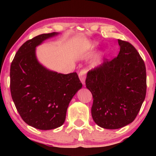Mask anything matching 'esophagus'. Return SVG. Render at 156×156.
Returning a JSON list of instances; mask_svg holds the SVG:
<instances>
[{
    "label": "esophagus",
    "mask_w": 156,
    "mask_h": 156,
    "mask_svg": "<svg viewBox=\"0 0 156 156\" xmlns=\"http://www.w3.org/2000/svg\"><path fill=\"white\" fill-rule=\"evenodd\" d=\"M87 72V69H82L81 70L80 74H79V77H80V81L82 82L83 85H84L85 84V79H86Z\"/></svg>",
    "instance_id": "esophagus-1"
}]
</instances>
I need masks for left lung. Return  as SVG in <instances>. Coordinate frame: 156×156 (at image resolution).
I'll return each mask as SVG.
<instances>
[{
  "instance_id": "left-lung-1",
  "label": "left lung",
  "mask_w": 156,
  "mask_h": 156,
  "mask_svg": "<svg viewBox=\"0 0 156 156\" xmlns=\"http://www.w3.org/2000/svg\"><path fill=\"white\" fill-rule=\"evenodd\" d=\"M118 42V56L89 71L85 82L92 94L93 120L106 129H118L133 122L146 94L144 60L131 43Z\"/></svg>"
}]
</instances>
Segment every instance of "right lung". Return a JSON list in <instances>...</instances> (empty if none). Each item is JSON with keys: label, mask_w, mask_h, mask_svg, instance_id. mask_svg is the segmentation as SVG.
<instances>
[{"label": "right lung", "mask_w": 156, "mask_h": 156, "mask_svg": "<svg viewBox=\"0 0 156 156\" xmlns=\"http://www.w3.org/2000/svg\"><path fill=\"white\" fill-rule=\"evenodd\" d=\"M58 34H42L27 40L10 65V92L17 111L27 124L40 130L61 126L69 102L82 87L76 72L57 73L37 60L36 47Z\"/></svg>", "instance_id": "1"}]
</instances>
